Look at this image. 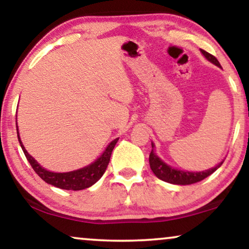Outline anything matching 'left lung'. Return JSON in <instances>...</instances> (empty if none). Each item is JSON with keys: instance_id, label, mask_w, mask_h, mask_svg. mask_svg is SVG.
Masks as SVG:
<instances>
[{"instance_id": "1", "label": "left lung", "mask_w": 249, "mask_h": 249, "mask_svg": "<svg viewBox=\"0 0 249 249\" xmlns=\"http://www.w3.org/2000/svg\"><path fill=\"white\" fill-rule=\"evenodd\" d=\"M200 51L205 57H206V59H208L211 62H213L214 65L221 67L220 62H218L217 59L215 58L213 54H211V53H208L205 51V50H201V49ZM151 147L152 149H151L150 156H149V164H150L151 171L154 172L155 175L158 178H160V180L168 182V183H172V184L188 185V184L197 183V182L204 180V178L210 177L211 174H213L214 172L221 166L222 163H223V161H222V163L218 164L216 167L211 168V170H207L205 172H194V173H192V172H183V171L177 170V168L168 166V165L165 164L164 161L160 160V159H159L154 152V143H151Z\"/></svg>"}]
</instances>
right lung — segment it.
<instances>
[{"label": "right lung", "mask_w": 249, "mask_h": 249, "mask_svg": "<svg viewBox=\"0 0 249 249\" xmlns=\"http://www.w3.org/2000/svg\"><path fill=\"white\" fill-rule=\"evenodd\" d=\"M17 134H18V140L19 143L21 145L22 151L29 161V164L32 165L33 170L35 171V173L42 178L43 181H45L46 183L54 185V187L65 189V190H83L91 187L92 184H94L99 178H100L104 173L107 170V166L110 160L111 152L114 150L115 144L117 143L118 139H115L114 141L110 142V144L108 145L106 151L102 154L100 158H98L94 163H92L89 166L81 170L68 172V173H53V172L46 171L45 168H43L31 155L26 151V149L21 143L20 138H19V132L18 127H17Z\"/></svg>", "instance_id": "obj_1"}]
</instances>
